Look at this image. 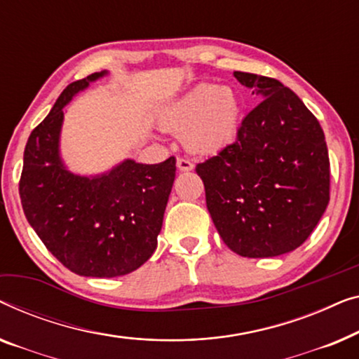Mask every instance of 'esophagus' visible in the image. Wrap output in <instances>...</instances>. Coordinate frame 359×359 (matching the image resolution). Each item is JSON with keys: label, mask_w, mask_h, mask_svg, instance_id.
I'll use <instances>...</instances> for the list:
<instances>
[{"label": "esophagus", "mask_w": 359, "mask_h": 359, "mask_svg": "<svg viewBox=\"0 0 359 359\" xmlns=\"http://www.w3.org/2000/svg\"><path fill=\"white\" fill-rule=\"evenodd\" d=\"M177 168H179V170H184L185 172V170L194 169V163L187 158H177Z\"/></svg>", "instance_id": "esophagus-1"}]
</instances>
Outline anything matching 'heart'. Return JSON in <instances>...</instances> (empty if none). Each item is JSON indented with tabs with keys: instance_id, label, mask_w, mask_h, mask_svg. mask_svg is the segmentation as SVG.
<instances>
[{
	"instance_id": "heart-1",
	"label": "heart",
	"mask_w": 359,
	"mask_h": 359,
	"mask_svg": "<svg viewBox=\"0 0 359 359\" xmlns=\"http://www.w3.org/2000/svg\"><path fill=\"white\" fill-rule=\"evenodd\" d=\"M241 115V100L231 88L200 84L170 104L161 123L172 133H182L190 151L210 154L234 140Z\"/></svg>"
}]
</instances>
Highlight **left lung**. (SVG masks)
Wrapping results in <instances>:
<instances>
[{"mask_svg": "<svg viewBox=\"0 0 359 359\" xmlns=\"http://www.w3.org/2000/svg\"><path fill=\"white\" fill-rule=\"evenodd\" d=\"M234 76L264 99L242 120L234 143L195 170L224 244L250 259L276 257L304 244L329 205L324 130L278 79Z\"/></svg>", "mask_w": 359, "mask_h": 359, "instance_id": "1", "label": "left lung"}]
</instances>
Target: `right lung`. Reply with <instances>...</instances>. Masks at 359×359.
Listing matches in <instances>:
<instances>
[{
	"mask_svg": "<svg viewBox=\"0 0 359 359\" xmlns=\"http://www.w3.org/2000/svg\"><path fill=\"white\" fill-rule=\"evenodd\" d=\"M102 74L69 84L32 130L19 195L29 224L60 264L81 276L112 278L140 269L158 247L175 158L159 164L128 159L94 179L63 168L58 156L63 107Z\"/></svg>",
	"mask_w": 359,
	"mask_h": 359,
	"instance_id": "1",
	"label": "right lung"
}]
</instances>
